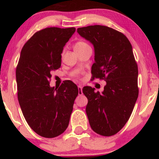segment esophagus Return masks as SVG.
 Returning a JSON list of instances; mask_svg holds the SVG:
<instances>
[{
    "label": "esophagus",
    "instance_id": "obj_1",
    "mask_svg": "<svg viewBox=\"0 0 159 159\" xmlns=\"http://www.w3.org/2000/svg\"><path fill=\"white\" fill-rule=\"evenodd\" d=\"M78 93L79 95H82V86L78 85Z\"/></svg>",
    "mask_w": 159,
    "mask_h": 159
}]
</instances>
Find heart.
<instances>
[{"mask_svg":"<svg viewBox=\"0 0 159 159\" xmlns=\"http://www.w3.org/2000/svg\"><path fill=\"white\" fill-rule=\"evenodd\" d=\"M88 46V45L87 43L84 42H77L75 45V51H78V50L83 49L84 48Z\"/></svg>","mask_w":159,"mask_h":159,"instance_id":"heart-1","label":"heart"}]
</instances>
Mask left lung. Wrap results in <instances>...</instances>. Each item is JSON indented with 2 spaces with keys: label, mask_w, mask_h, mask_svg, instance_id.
<instances>
[{
  "label": "left lung",
  "mask_w": 159,
  "mask_h": 159,
  "mask_svg": "<svg viewBox=\"0 0 159 159\" xmlns=\"http://www.w3.org/2000/svg\"><path fill=\"white\" fill-rule=\"evenodd\" d=\"M77 31L94 48L93 78L106 82L102 93L89 86L82 89L88 100L89 123L96 133L114 135L129 119L138 97V69L132 45L125 34L106 26H88Z\"/></svg>",
  "instance_id": "obj_1"
}]
</instances>
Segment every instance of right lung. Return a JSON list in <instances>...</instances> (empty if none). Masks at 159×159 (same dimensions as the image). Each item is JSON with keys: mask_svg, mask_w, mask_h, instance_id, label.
Listing matches in <instances>:
<instances>
[{"mask_svg": "<svg viewBox=\"0 0 159 159\" xmlns=\"http://www.w3.org/2000/svg\"><path fill=\"white\" fill-rule=\"evenodd\" d=\"M75 27H49L37 32L21 49L16 67L18 100L28 125L39 135L53 138L68 127L77 86L67 80L50 86L51 72L60 68L64 47Z\"/></svg>", "mask_w": 159, "mask_h": 159, "instance_id": "add662e5", "label": "right lung"}]
</instances>
